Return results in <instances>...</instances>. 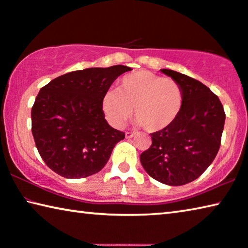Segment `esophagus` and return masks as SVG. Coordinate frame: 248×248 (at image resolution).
Masks as SVG:
<instances>
[{
    "label": "esophagus",
    "mask_w": 248,
    "mask_h": 248,
    "mask_svg": "<svg viewBox=\"0 0 248 248\" xmlns=\"http://www.w3.org/2000/svg\"><path fill=\"white\" fill-rule=\"evenodd\" d=\"M133 137H134V132H125V138H127V139H131Z\"/></svg>",
    "instance_id": "esophagus-1"
}]
</instances>
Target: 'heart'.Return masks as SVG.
<instances>
[{
	"label": "heart",
	"instance_id": "b5f03b06",
	"mask_svg": "<svg viewBox=\"0 0 248 248\" xmlns=\"http://www.w3.org/2000/svg\"><path fill=\"white\" fill-rule=\"evenodd\" d=\"M184 102L183 90L173 78H164L141 70L125 75L117 91H108L102 98L105 118L121 128L131 117L150 132L166 129L177 118Z\"/></svg>",
	"mask_w": 248,
	"mask_h": 248
}]
</instances>
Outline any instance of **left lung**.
I'll return each instance as SVG.
<instances>
[{
  "instance_id": "8db88e82",
  "label": "left lung",
  "mask_w": 248,
  "mask_h": 248,
  "mask_svg": "<svg viewBox=\"0 0 248 248\" xmlns=\"http://www.w3.org/2000/svg\"><path fill=\"white\" fill-rule=\"evenodd\" d=\"M161 72L182 87L183 106L173 124L151 133L152 145L140 161L157 182L182 186L198 178L217 156L225 114L219 97L204 84L173 70Z\"/></svg>"
}]
</instances>
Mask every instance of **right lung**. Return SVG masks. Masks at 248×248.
Masks as SVG:
<instances>
[{
    "label": "right lung",
    "mask_w": 248,
    "mask_h": 248,
    "mask_svg": "<svg viewBox=\"0 0 248 248\" xmlns=\"http://www.w3.org/2000/svg\"><path fill=\"white\" fill-rule=\"evenodd\" d=\"M127 71L131 68L125 65L73 71L39 91L31 108V132L41 158L54 173L84 178L106 165L124 132L108 124L102 98Z\"/></svg>",
    "instance_id": "add662e5"
}]
</instances>
